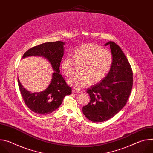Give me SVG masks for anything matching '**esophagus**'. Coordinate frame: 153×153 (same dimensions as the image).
Segmentation results:
<instances>
[{"label": "esophagus", "instance_id": "34e87169", "mask_svg": "<svg viewBox=\"0 0 153 153\" xmlns=\"http://www.w3.org/2000/svg\"><path fill=\"white\" fill-rule=\"evenodd\" d=\"M72 92H73V93H81L82 91H80L79 90H77V89H76V88H73Z\"/></svg>", "mask_w": 153, "mask_h": 153}]
</instances>
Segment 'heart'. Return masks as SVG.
<instances>
[{"label":"heart","mask_w":153,"mask_h":153,"mask_svg":"<svg viewBox=\"0 0 153 153\" xmlns=\"http://www.w3.org/2000/svg\"><path fill=\"white\" fill-rule=\"evenodd\" d=\"M112 62L113 56L110 51L93 43H87L74 51L73 57H65L60 68L63 74L69 78L74 74L76 65H83L82 74L74 76L68 81V83L74 88L80 89L89 86L92 82H100L110 70Z\"/></svg>","instance_id":"obj_1"}]
</instances>
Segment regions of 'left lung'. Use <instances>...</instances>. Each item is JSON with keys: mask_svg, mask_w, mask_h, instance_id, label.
Segmentation results:
<instances>
[{"mask_svg": "<svg viewBox=\"0 0 153 153\" xmlns=\"http://www.w3.org/2000/svg\"><path fill=\"white\" fill-rule=\"evenodd\" d=\"M113 62L107 75L86 92L90 102L83 106L85 116L93 122L108 120L118 113L126 105L133 87V71L121 48L114 42H108Z\"/></svg>", "mask_w": 153, "mask_h": 153, "instance_id": "obj_1", "label": "left lung"}]
</instances>
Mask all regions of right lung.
Returning <instances> with one entry per match:
<instances>
[{
  "instance_id": "1",
  "label": "right lung",
  "mask_w": 153,
  "mask_h": 153,
  "mask_svg": "<svg viewBox=\"0 0 153 153\" xmlns=\"http://www.w3.org/2000/svg\"><path fill=\"white\" fill-rule=\"evenodd\" d=\"M65 42L57 41L47 42L34 47L27 51L22 58L40 56L46 59L54 71L49 86L41 92L31 93L21 84L19 77L18 85L21 94L30 110L37 114L46 115L53 113L60 106L65 96L71 93L62 76L60 74V65L64 54Z\"/></svg>"
}]
</instances>
